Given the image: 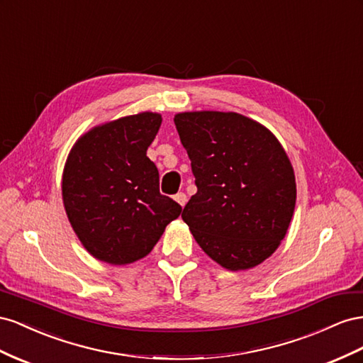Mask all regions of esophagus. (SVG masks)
Returning a JSON list of instances; mask_svg holds the SVG:
<instances>
[{
    "label": "esophagus",
    "mask_w": 363,
    "mask_h": 363,
    "mask_svg": "<svg viewBox=\"0 0 363 363\" xmlns=\"http://www.w3.org/2000/svg\"><path fill=\"white\" fill-rule=\"evenodd\" d=\"M174 201L178 202L181 206H185V203H187V194H185V193L174 194Z\"/></svg>",
    "instance_id": "34e87169"
}]
</instances>
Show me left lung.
I'll return each instance as SVG.
<instances>
[{
	"label": "left lung",
	"instance_id": "1",
	"mask_svg": "<svg viewBox=\"0 0 363 363\" xmlns=\"http://www.w3.org/2000/svg\"><path fill=\"white\" fill-rule=\"evenodd\" d=\"M174 124L198 187L182 220L220 266L260 264L284 239L295 210V173L283 146L235 112H182Z\"/></svg>",
	"mask_w": 363,
	"mask_h": 363
}]
</instances>
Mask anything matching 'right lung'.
Segmentation results:
<instances>
[{
	"label": "right lung",
	"mask_w": 363,
	"mask_h": 363,
	"mask_svg": "<svg viewBox=\"0 0 363 363\" xmlns=\"http://www.w3.org/2000/svg\"><path fill=\"white\" fill-rule=\"evenodd\" d=\"M161 116L141 112L101 124L71 149L62 198L72 230L100 262L128 264L146 257L182 208L160 193L147 158Z\"/></svg>",
	"instance_id": "right-lung-1"
}]
</instances>
